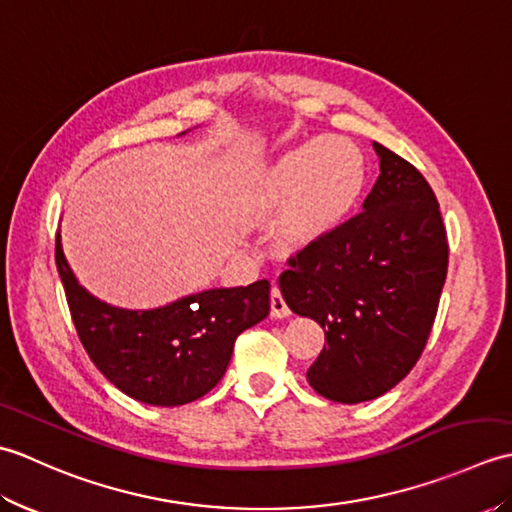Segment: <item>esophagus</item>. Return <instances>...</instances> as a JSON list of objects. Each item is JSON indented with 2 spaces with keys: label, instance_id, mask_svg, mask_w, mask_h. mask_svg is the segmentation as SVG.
Returning a JSON list of instances; mask_svg holds the SVG:
<instances>
[{
  "label": "esophagus",
  "instance_id": "esophagus-1",
  "mask_svg": "<svg viewBox=\"0 0 512 512\" xmlns=\"http://www.w3.org/2000/svg\"><path fill=\"white\" fill-rule=\"evenodd\" d=\"M270 317L273 319L290 317V308L286 306V301H284V297H281L277 286H273V290H270Z\"/></svg>",
  "mask_w": 512,
  "mask_h": 512
}]
</instances>
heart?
Returning a JSON list of instances; mask_svg holds the SVG:
<instances>
[{"mask_svg":"<svg viewBox=\"0 0 512 512\" xmlns=\"http://www.w3.org/2000/svg\"><path fill=\"white\" fill-rule=\"evenodd\" d=\"M365 191V158L352 140L330 136L288 147L248 180L255 209H279L270 235L281 253L321 246L350 220Z\"/></svg>","mask_w":512,"mask_h":512,"instance_id":"obj_1","label":"heart"}]
</instances>
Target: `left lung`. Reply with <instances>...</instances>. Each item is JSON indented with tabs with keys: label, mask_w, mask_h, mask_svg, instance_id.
I'll return each instance as SVG.
<instances>
[{
	"label": "left lung",
	"mask_w": 512,
	"mask_h": 512,
	"mask_svg": "<svg viewBox=\"0 0 512 512\" xmlns=\"http://www.w3.org/2000/svg\"><path fill=\"white\" fill-rule=\"evenodd\" d=\"M374 151L380 176L363 211L279 277L288 308L325 332L308 383L343 405L387 394L418 363L449 266L429 182L380 143Z\"/></svg>",
	"instance_id": "obj_1"
}]
</instances>
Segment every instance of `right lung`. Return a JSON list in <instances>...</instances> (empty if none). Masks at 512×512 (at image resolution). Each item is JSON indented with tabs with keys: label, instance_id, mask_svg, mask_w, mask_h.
Instances as JSON below:
<instances>
[{
	"label": "right lung",
	"instance_id": "right-lung-1",
	"mask_svg": "<svg viewBox=\"0 0 512 512\" xmlns=\"http://www.w3.org/2000/svg\"><path fill=\"white\" fill-rule=\"evenodd\" d=\"M54 259L76 334L92 363L129 398L178 407L220 383L235 339L270 312V281L213 288L154 310H123L74 277L57 233Z\"/></svg>",
	"mask_w": 512,
	"mask_h": 512
}]
</instances>
